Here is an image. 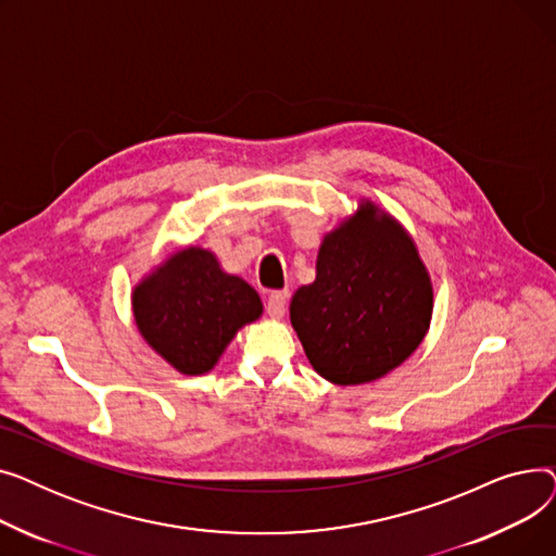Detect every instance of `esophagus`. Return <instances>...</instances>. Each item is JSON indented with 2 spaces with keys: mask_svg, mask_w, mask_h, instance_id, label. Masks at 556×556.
<instances>
[{
  "mask_svg": "<svg viewBox=\"0 0 556 556\" xmlns=\"http://www.w3.org/2000/svg\"><path fill=\"white\" fill-rule=\"evenodd\" d=\"M286 306H288V290H275V293H270V295H268L266 311H268V315H270V317H275V319L283 317Z\"/></svg>",
  "mask_w": 556,
  "mask_h": 556,
  "instance_id": "obj_1",
  "label": "esophagus"
}]
</instances>
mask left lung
<instances>
[{
  "label": "left lung",
  "mask_w": 556,
  "mask_h": 556,
  "mask_svg": "<svg viewBox=\"0 0 556 556\" xmlns=\"http://www.w3.org/2000/svg\"><path fill=\"white\" fill-rule=\"evenodd\" d=\"M432 286L407 231L371 202L317 254V277L290 302L313 369L336 386L376 381L421 344Z\"/></svg>",
  "instance_id": "left-lung-1"
}]
</instances>
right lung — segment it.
Returning <instances> with one entry per match:
<instances>
[{"mask_svg":"<svg viewBox=\"0 0 556 556\" xmlns=\"http://www.w3.org/2000/svg\"><path fill=\"white\" fill-rule=\"evenodd\" d=\"M261 311L256 290L223 273L216 256L202 248L175 252L132 293L143 340L189 376L210 371L229 340Z\"/></svg>","mask_w":556,"mask_h":556,"instance_id":"right-lung-1","label":"right lung"}]
</instances>
